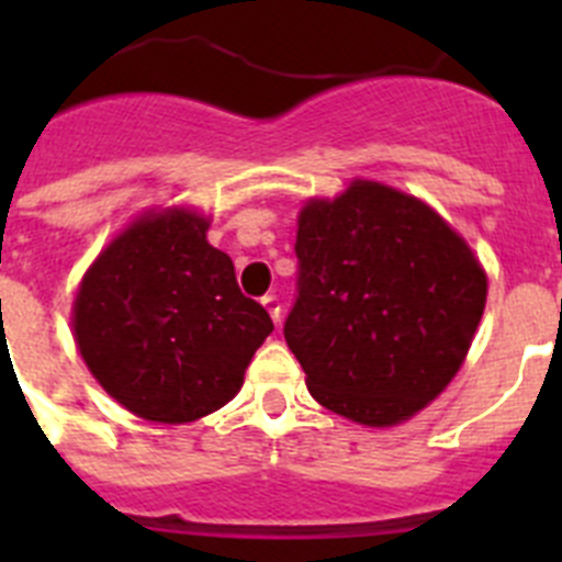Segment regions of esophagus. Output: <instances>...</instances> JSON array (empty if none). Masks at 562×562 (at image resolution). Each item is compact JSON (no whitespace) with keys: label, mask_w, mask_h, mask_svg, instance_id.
<instances>
[{"label":"esophagus","mask_w":562,"mask_h":562,"mask_svg":"<svg viewBox=\"0 0 562 562\" xmlns=\"http://www.w3.org/2000/svg\"><path fill=\"white\" fill-rule=\"evenodd\" d=\"M261 306H265L267 315H270L276 324L281 321V312H284V310H281V304H278V295H265V297H261Z\"/></svg>","instance_id":"1"}]
</instances>
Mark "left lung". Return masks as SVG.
Listing matches in <instances>:
<instances>
[{
	"label": "left lung",
	"instance_id": "left-lung-1",
	"mask_svg": "<svg viewBox=\"0 0 562 562\" xmlns=\"http://www.w3.org/2000/svg\"><path fill=\"white\" fill-rule=\"evenodd\" d=\"M297 301L284 337L331 414L396 428L464 366L486 306V270L425 200L355 177L297 213Z\"/></svg>",
	"mask_w": 562,
	"mask_h": 562
}]
</instances>
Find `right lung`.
<instances>
[{
	"label": "right lung",
	"mask_w": 562,
	"mask_h": 562,
	"mask_svg": "<svg viewBox=\"0 0 562 562\" xmlns=\"http://www.w3.org/2000/svg\"><path fill=\"white\" fill-rule=\"evenodd\" d=\"M207 227L211 216L191 205L148 207L98 252L72 301L89 374L157 425H188L227 405L272 331Z\"/></svg>",
	"instance_id": "obj_1"
}]
</instances>
